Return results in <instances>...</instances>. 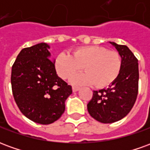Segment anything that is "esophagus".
<instances>
[{
    "mask_svg": "<svg viewBox=\"0 0 150 150\" xmlns=\"http://www.w3.org/2000/svg\"><path fill=\"white\" fill-rule=\"evenodd\" d=\"M79 90V87H75V86H73L72 87V91H77Z\"/></svg>",
    "mask_w": 150,
    "mask_h": 150,
    "instance_id": "1",
    "label": "esophagus"
}]
</instances>
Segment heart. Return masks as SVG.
I'll list each match as a JSON object with an SVG mask.
<instances>
[{"label": "heart", "instance_id": "b5f03b06", "mask_svg": "<svg viewBox=\"0 0 150 150\" xmlns=\"http://www.w3.org/2000/svg\"><path fill=\"white\" fill-rule=\"evenodd\" d=\"M122 59L116 50H108L103 46H86L72 50L71 54L62 52L54 60L57 75L68 79L83 68L86 73L71 79L74 84H92L101 88L109 86L118 77Z\"/></svg>", "mask_w": 150, "mask_h": 150}]
</instances>
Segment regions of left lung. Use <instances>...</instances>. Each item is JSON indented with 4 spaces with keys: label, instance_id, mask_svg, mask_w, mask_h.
<instances>
[{
    "label": "left lung",
    "instance_id": "1",
    "mask_svg": "<svg viewBox=\"0 0 150 150\" xmlns=\"http://www.w3.org/2000/svg\"><path fill=\"white\" fill-rule=\"evenodd\" d=\"M110 43L121 57V70L109 88L93 91L92 98L88 104L91 117L104 124L116 122L127 116L138 94V60L128 46Z\"/></svg>",
    "mask_w": 150,
    "mask_h": 150
}]
</instances>
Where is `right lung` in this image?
<instances>
[{
  "mask_svg": "<svg viewBox=\"0 0 150 150\" xmlns=\"http://www.w3.org/2000/svg\"><path fill=\"white\" fill-rule=\"evenodd\" d=\"M49 48L44 42L24 48L12 67L15 102L24 116L41 125L59 120L72 93L71 86L57 75L54 62L49 59Z\"/></svg>",
  "mask_w": 150,
  "mask_h": 150,
  "instance_id": "add662e5",
  "label": "right lung"
}]
</instances>
